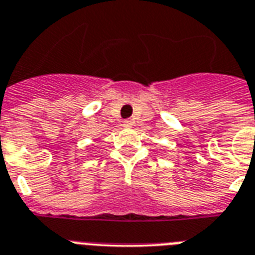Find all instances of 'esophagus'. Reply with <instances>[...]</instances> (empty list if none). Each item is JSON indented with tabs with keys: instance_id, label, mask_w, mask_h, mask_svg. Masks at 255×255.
<instances>
[{
	"instance_id": "esophagus-1",
	"label": "esophagus",
	"mask_w": 255,
	"mask_h": 255,
	"mask_svg": "<svg viewBox=\"0 0 255 255\" xmlns=\"http://www.w3.org/2000/svg\"><path fill=\"white\" fill-rule=\"evenodd\" d=\"M123 126H124V127H126V128L132 127L133 122H132V120H124V123H123Z\"/></svg>"
}]
</instances>
